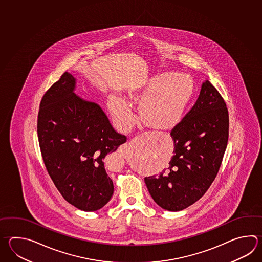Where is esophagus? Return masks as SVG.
Returning a JSON list of instances; mask_svg holds the SVG:
<instances>
[{
	"label": "esophagus",
	"instance_id": "obj_1",
	"mask_svg": "<svg viewBox=\"0 0 262 262\" xmlns=\"http://www.w3.org/2000/svg\"><path fill=\"white\" fill-rule=\"evenodd\" d=\"M142 136L143 137H145V138H151L152 136H154V133H151V132H144L142 134ZM127 147H128V144H124L122 145H120V149H127Z\"/></svg>",
	"mask_w": 262,
	"mask_h": 262
}]
</instances>
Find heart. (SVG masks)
<instances>
[{
	"mask_svg": "<svg viewBox=\"0 0 262 262\" xmlns=\"http://www.w3.org/2000/svg\"><path fill=\"white\" fill-rule=\"evenodd\" d=\"M193 91L194 83L188 75L164 72L151 77L134 98L143 100L139 111L144 121L158 128H169L181 118ZM108 104L118 127L130 128L135 118L128 102L111 96Z\"/></svg>",
	"mask_w": 262,
	"mask_h": 262,
	"instance_id": "1",
	"label": "heart"
}]
</instances>
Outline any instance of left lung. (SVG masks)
Masks as SVG:
<instances>
[{
    "label": "left lung",
    "instance_id": "8db88e82",
    "mask_svg": "<svg viewBox=\"0 0 262 262\" xmlns=\"http://www.w3.org/2000/svg\"><path fill=\"white\" fill-rule=\"evenodd\" d=\"M173 156L167 169L145 177L152 199L161 208L181 211L203 197L219 172L229 138V113L210 81L197 102L171 129Z\"/></svg>",
    "mask_w": 262,
    "mask_h": 262
}]
</instances>
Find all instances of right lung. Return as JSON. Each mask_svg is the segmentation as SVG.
Instances as JSON below:
<instances>
[{
    "instance_id": "1",
    "label": "right lung",
    "mask_w": 262,
    "mask_h": 262,
    "mask_svg": "<svg viewBox=\"0 0 262 262\" xmlns=\"http://www.w3.org/2000/svg\"><path fill=\"white\" fill-rule=\"evenodd\" d=\"M68 72L40 103L37 134L43 162L65 200L85 212L100 210L112 198L114 185L104 168L107 154L126 142L98 103L75 94Z\"/></svg>"
}]
</instances>
